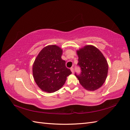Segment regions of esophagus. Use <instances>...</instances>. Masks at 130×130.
Wrapping results in <instances>:
<instances>
[{
	"label": "esophagus",
	"mask_w": 130,
	"mask_h": 130,
	"mask_svg": "<svg viewBox=\"0 0 130 130\" xmlns=\"http://www.w3.org/2000/svg\"><path fill=\"white\" fill-rule=\"evenodd\" d=\"M70 70L71 71V72H72V73H74V68H70Z\"/></svg>",
	"instance_id": "1"
}]
</instances>
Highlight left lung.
I'll return each instance as SVG.
<instances>
[{
  "label": "left lung",
  "mask_w": 130,
  "mask_h": 130,
  "mask_svg": "<svg viewBox=\"0 0 130 130\" xmlns=\"http://www.w3.org/2000/svg\"><path fill=\"white\" fill-rule=\"evenodd\" d=\"M81 69L78 78L85 89L94 91L101 88L107 76L108 65L106 58L99 50L92 45H87L76 51Z\"/></svg>",
  "instance_id": "1"
}]
</instances>
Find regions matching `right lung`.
I'll return each instance as SVG.
<instances>
[{"label":"right lung","mask_w":130,"mask_h":130,"mask_svg":"<svg viewBox=\"0 0 130 130\" xmlns=\"http://www.w3.org/2000/svg\"><path fill=\"white\" fill-rule=\"evenodd\" d=\"M62 49L56 45L45 47L37 55L32 68L33 76L40 89L47 93L59 90L71 74L61 59Z\"/></svg>","instance_id":"right-lung-1"}]
</instances>
